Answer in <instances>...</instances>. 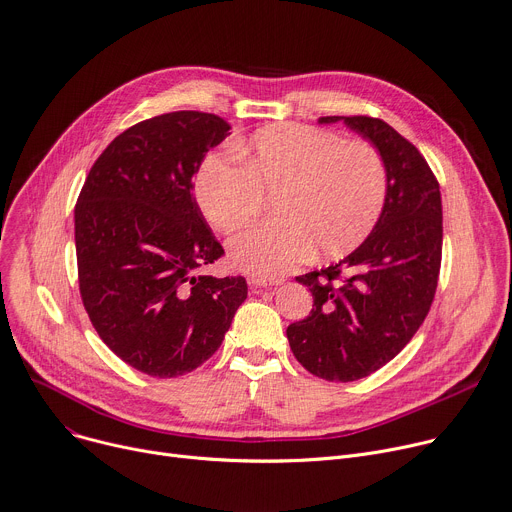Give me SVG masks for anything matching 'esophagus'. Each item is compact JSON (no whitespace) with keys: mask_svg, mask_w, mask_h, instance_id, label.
<instances>
[{"mask_svg":"<svg viewBox=\"0 0 512 512\" xmlns=\"http://www.w3.org/2000/svg\"><path fill=\"white\" fill-rule=\"evenodd\" d=\"M284 280L280 277V280H267V277H251L249 284L255 288V290H261V288H269V286H280Z\"/></svg>","mask_w":512,"mask_h":512,"instance_id":"obj_1","label":"esophagus"}]
</instances>
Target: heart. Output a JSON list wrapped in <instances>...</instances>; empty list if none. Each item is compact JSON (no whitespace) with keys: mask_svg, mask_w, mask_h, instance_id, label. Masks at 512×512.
Listing matches in <instances>:
<instances>
[{"mask_svg":"<svg viewBox=\"0 0 512 512\" xmlns=\"http://www.w3.org/2000/svg\"><path fill=\"white\" fill-rule=\"evenodd\" d=\"M241 167L210 153L194 175V198L206 222L235 235L275 198L280 220L230 243V261L257 277H277L308 259L343 257L374 232L388 198L380 151L365 141L304 124H271L235 143Z\"/></svg>","mask_w":512,"mask_h":512,"instance_id":"heart-1","label":"heart"}]
</instances>
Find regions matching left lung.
I'll use <instances>...</instances> for the list:
<instances>
[{
	"label": "left lung",
	"mask_w": 512,
	"mask_h": 512,
	"mask_svg": "<svg viewBox=\"0 0 512 512\" xmlns=\"http://www.w3.org/2000/svg\"><path fill=\"white\" fill-rule=\"evenodd\" d=\"M335 122L380 151L388 198L374 232L353 253L296 277L314 304L286 335L312 376L355 382L394 359L427 318L441 267L443 208L429 163L390 124L369 116L318 118Z\"/></svg>",
	"instance_id": "8db88e82"
}]
</instances>
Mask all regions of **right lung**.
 Masks as SVG:
<instances>
[{
	"label": "right lung",
	"mask_w": 512,
	"mask_h": 512,
	"mask_svg": "<svg viewBox=\"0 0 512 512\" xmlns=\"http://www.w3.org/2000/svg\"><path fill=\"white\" fill-rule=\"evenodd\" d=\"M216 114L181 110L118 134L75 204L79 292L100 339L153 378L190 374L222 345L247 282L202 273L224 255L192 177L230 134Z\"/></svg>",
	"instance_id": "right-lung-1"
}]
</instances>
